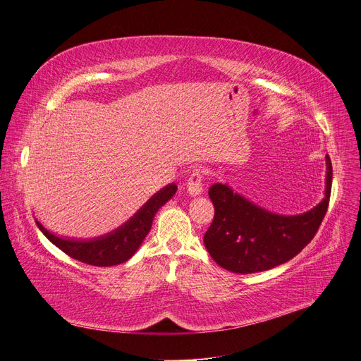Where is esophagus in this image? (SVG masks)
<instances>
[{
    "label": "esophagus",
    "instance_id": "obj_1",
    "mask_svg": "<svg viewBox=\"0 0 361 361\" xmlns=\"http://www.w3.org/2000/svg\"><path fill=\"white\" fill-rule=\"evenodd\" d=\"M203 177H202V171L200 170H195L193 173L190 174V178L187 181V191L190 196H199L202 195L203 191Z\"/></svg>",
    "mask_w": 361,
    "mask_h": 361
}]
</instances>
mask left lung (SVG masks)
<instances>
[{
	"label": "left lung",
	"instance_id": "left-lung-1",
	"mask_svg": "<svg viewBox=\"0 0 361 361\" xmlns=\"http://www.w3.org/2000/svg\"><path fill=\"white\" fill-rule=\"evenodd\" d=\"M325 197L299 214H279L250 202L228 184L209 190L214 218L204 233V247L228 271L251 274L274 269L296 257L319 229L328 209L332 165L326 155Z\"/></svg>",
	"mask_w": 361,
	"mask_h": 361
}]
</instances>
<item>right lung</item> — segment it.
<instances>
[{
    "mask_svg": "<svg viewBox=\"0 0 361 361\" xmlns=\"http://www.w3.org/2000/svg\"><path fill=\"white\" fill-rule=\"evenodd\" d=\"M176 191L177 184L171 183L165 185L157 191L123 225L97 238L78 239L58 236L54 232L47 231L37 219L36 225L54 245H56L71 258L97 267L117 266V264L128 261L139 250L143 239L151 231L157 212L168 200L173 199Z\"/></svg>",
    "mask_w": 361,
    "mask_h": 361,
    "instance_id": "right-lung-1",
    "label": "right lung"
}]
</instances>
